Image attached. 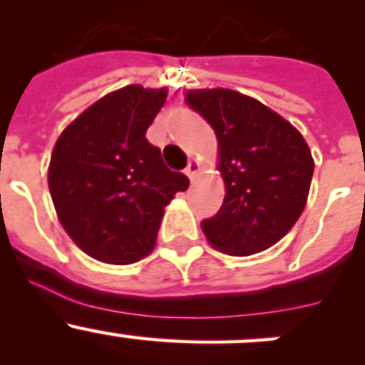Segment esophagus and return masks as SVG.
<instances>
[{
  "label": "esophagus",
  "instance_id": "obj_1",
  "mask_svg": "<svg viewBox=\"0 0 365 365\" xmlns=\"http://www.w3.org/2000/svg\"><path fill=\"white\" fill-rule=\"evenodd\" d=\"M197 171H200V164H197V160L190 159L189 164H187V169H185V175L189 176L190 180H194V176L197 175Z\"/></svg>",
  "mask_w": 365,
  "mask_h": 365
}]
</instances>
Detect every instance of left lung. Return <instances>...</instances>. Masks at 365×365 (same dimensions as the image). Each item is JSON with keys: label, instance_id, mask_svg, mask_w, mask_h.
I'll return each mask as SVG.
<instances>
[{"label": "left lung", "instance_id": "left-lung-1", "mask_svg": "<svg viewBox=\"0 0 365 365\" xmlns=\"http://www.w3.org/2000/svg\"><path fill=\"white\" fill-rule=\"evenodd\" d=\"M185 101L212 125L226 196L201 222L213 249L251 256L277 244L307 203L314 160L289 121L233 90H190Z\"/></svg>", "mask_w": 365, "mask_h": 365}]
</instances>
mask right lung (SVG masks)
<instances>
[{"label":"right lung","instance_id":"right-lung-1","mask_svg":"<svg viewBox=\"0 0 365 365\" xmlns=\"http://www.w3.org/2000/svg\"><path fill=\"white\" fill-rule=\"evenodd\" d=\"M168 90L130 84L106 95L61 132L49 192L61 226L88 256L130 264L152 252L164 208L189 178L168 169L146 130Z\"/></svg>","mask_w":365,"mask_h":365}]
</instances>
